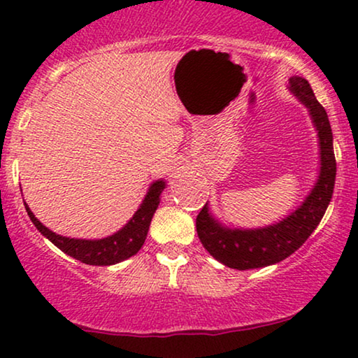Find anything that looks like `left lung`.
Listing matches in <instances>:
<instances>
[{
	"mask_svg": "<svg viewBox=\"0 0 358 358\" xmlns=\"http://www.w3.org/2000/svg\"><path fill=\"white\" fill-rule=\"evenodd\" d=\"M290 91L308 107L317 130L321 148L320 179L305 202L280 223L257 229H231L208 213L207 203L197 215V234L203 248L227 267L248 271L272 266L292 256L315 231L324 217L336 182V156L327 114L315 97L310 83L301 76L290 78Z\"/></svg>",
	"mask_w": 358,
	"mask_h": 358,
	"instance_id": "left-lung-1",
	"label": "left lung"
}]
</instances>
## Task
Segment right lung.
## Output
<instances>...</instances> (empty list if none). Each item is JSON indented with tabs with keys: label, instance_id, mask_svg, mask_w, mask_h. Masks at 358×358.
Segmentation results:
<instances>
[{
	"label": "right lung",
	"instance_id": "1",
	"mask_svg": "<svg viewBox=\"0 0 358 358\" xmlns=\"http://www.w3.org/2000/svg\"><path fill=\"white\" fill-rule=\"evenodd\" d=\"M164 187V180H156V182L151 184L143 203L140 205V208L136 210L130 222L120 231L102 239H75L60 236V234L43 227L36 218V215L31 212V208L27 207V203L24 205H26L29 218L32 220L38 231L47 239H50L58 249H62L68 256L78 259L83 264H90V266H112V264L122 262L125 259L135 256L143 246L151 218H153L156 208H158L159 195Z\"/></svg>",
	"mask_w": 358,
	"mask_h": 358
}]
</instances>
